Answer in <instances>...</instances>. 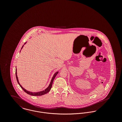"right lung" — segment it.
Returning a JSON list of instances; mask_svg holds the SVG:
<instances>
[{"label": "right lung", "instance_id": "add662e5", "mask_svg": "<svg viewBox=\"0 0 122 122\" xmlns=\"http://www.w3.org/2000/svg\"><path fill=\"white\" fill-rule=\"evenodd\" d=\"M27 43V42L26 43H24V45L26 44V43ZM24 45L22 46L21 48V50L22 49V48L23 47V46ZM59 73V71H57L56 72H55L54 73V74L53 75V76H52V80L51 81V82H50V84H49V86H48V87L47 88H46L45 90H43L42 91H40V92H30V91H28L27 90H26L25 89H24L23 87H22L20 85V84L19 83V80H18V78L17 75V70H16H16H15V75H16V79H17V81L18 83L19 84V86H20V87L21 88V89L25 92H26L27 94H30V95H32V96H41V95H44L47 93H48L51 90L52 86V83H53V81L54 80V79L55 78V76H56V75L58 74V73Z\"/></svg>", "mask_w": 122, "mask_h": 122}]
</instances>
